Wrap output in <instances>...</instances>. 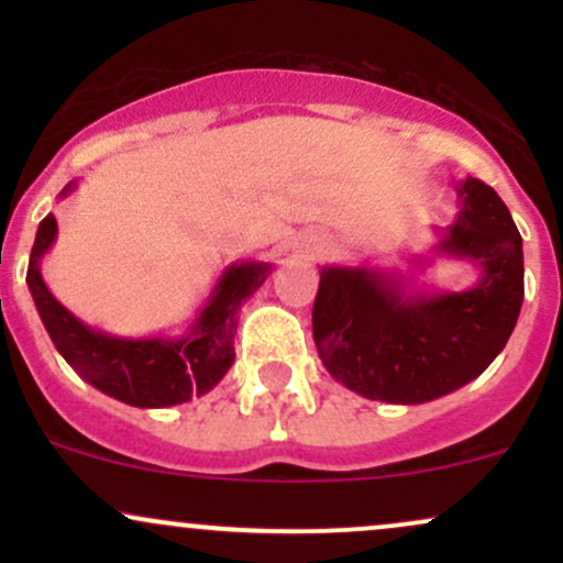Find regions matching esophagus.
I'll use <instances>...</instances> for the list:
<instances>
[{"mask_svg": "<svg viewBox=\"0 0 563 563\" xmlns=\"http://www.w3.org/2000/svg\"><path fill=\"white\" fill-rule=\"evenodd\" d=\"M314 251H320V241L314 238V241H309L307 245H303V254H314Z\"/></svg>", "mask_w": 563, "mask_h": 563, "instance_id": "1", "label": "esophagus"}]
</instances>
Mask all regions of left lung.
<instances>
[{
	"instance_id": "obj_1",
	"label": "left lung",
	"mask_w": 563,
	"mask_h": 563,
	"mask_svg": "<svg viewBox=\"0 0 563 563\" xmlns=\"http://www.w3.org/2000/svg\"><path fill=\"white\" fill-rule=\"evenodd\" d=\"M455 190L461 211L439 230L434 254L474 264L471 288H416L397 269L320 267L314 346L325 371L360 397L431 402L479 378L514 333L525 301L519 230L482 179L466 177Z\"/></svg>"
}]
</instances>
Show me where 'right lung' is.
Wrapping results in <instances>:
<instances>
[{
    "instance_id": "1",
    "label": "right lung",
    "mask_w": 563,
    "mask_h": 563,
    "mask_svg": "<svg viewBox=\"0 0 563 563\" xmlns=\"http://www.w3.org/2000/svg\"><path fill=\"white\" fill-rule=\"evenodd\" d=\"M76 183L63 187L70 196ZM57 222L47 214L38 222L29 260V283L36 312L63 360L108 397L132 407H172L211 391L235 363V328L243 301L251 299L267 275L269 262H235L224 269L196 320L183 335L124 339L89 328L49 294L42 260L53 249Z\"/></svg>"
}]
</instances>
